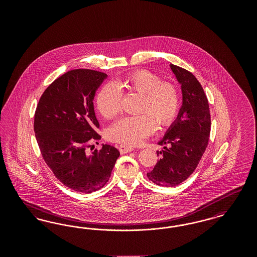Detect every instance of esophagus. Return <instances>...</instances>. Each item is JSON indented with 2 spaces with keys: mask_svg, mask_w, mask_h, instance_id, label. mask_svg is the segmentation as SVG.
<instances>
[{
  "mask_svg": "<svg viewBox=\"0 0 257 257\" xmlns=\"http://www.w3.org/2000/svg\"><path fill=\"white\" fill-rule=\"evenodd\" d=\"M118 149L120 151L121 154H125V153H128V152H131L134 150V148L132 147H129V146H125V145H121L118 147Z\"/></svg>",
  "mask_w": 257,
  "mask_h": 257,
  "instance_id": "1",
  "label": "esophagus"
}]
</instances>
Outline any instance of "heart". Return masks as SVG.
Listing matches in <instances>:
<instances>
[{
  "label": "heart",
  "instance_id": "1",
  "mask_svg": "<svg viewBox=\"0 0 257 257\" xmlns=\"http://www.w3.org/2000/svg\"><path fill=\"white\" fill-rule=\"evenodd\" d=\"M125 87L143 95L141 110H147L137 115L120 118L110 125L107 137L111 142L136 146L151 134L156 122L160 127L170 126L176 118L180 109V93L171 83H162L159 76L147 70H138L127 75L118 83ZM113 83L103 86L96 96V106L100 113L111 118L121 110V91Z\"/></svg>",
  "mask_w": 257,
  "mask_h": 257
}]
</instances>
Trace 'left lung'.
<instances>
[{
    "instance_id": "8db88e82",
    "label": "left lung",
    "mask_w": 257,
    "mask_h": 257,
    "mask_svg": "<svg viewBox=\"0 0 257 257\" xmlns=\"http://www.w3.org/2000/svg\"><path fill=\"white\" fill-rule=\"evenodd\" d=\"M181 86L182 105L159 145L164 146L154 169L147 172L153 183L175 187L196 170L207 147L211 129L207 97L196 77L188 70L170 64Z\"/></svg>"
}]
</instances>
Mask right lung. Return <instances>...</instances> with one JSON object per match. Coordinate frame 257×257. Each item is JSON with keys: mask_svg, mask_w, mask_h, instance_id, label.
I'll list each match as a JSON object with an SVG mask.
<instances>
[{"mask_svg": "<svg viewBox=\"0 0 257 257\" xmlns=\"http://www.w3.org/2000/svg\"><path fill=\"white\" fill-rule=\"evenodd\" d=\"M107 77L89 69L61 75L45 89L35 114L34 129L45 163L61 183L81 193L104 187L120 155L110 145L87 152L90 141L101 138L95 132L93 99Z\"/></svg>", "mask_w": 257, "mask_h": 257, "instance_id": "obj_1", "label": "right lung"}]
</instances>
